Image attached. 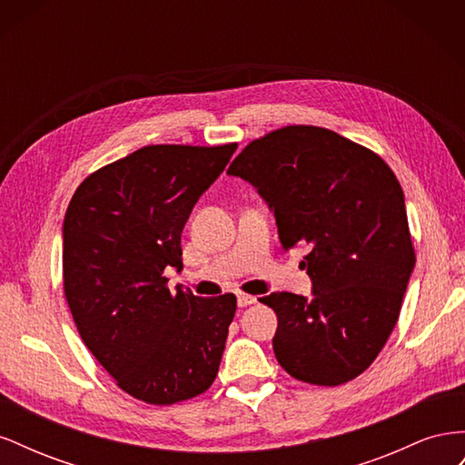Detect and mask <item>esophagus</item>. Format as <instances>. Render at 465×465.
<instances>
[{
    "label": "esophagus",
    "instance_id": "34e87169",
    "mask_svg": "<svg viewBox=\"0 0 465 465\" xmlns=\"http://www.w3.org/2000/svg\"><path fill=\"white\" fill-rule=\"evenodd\" d=\"M236 301H238V306L244 308V306H250L256 302V297H252V294H246V292H238L236 294Z\"/></svg>",
    "mask_w": 465,
    "mask_h": 465
}]
</instances>
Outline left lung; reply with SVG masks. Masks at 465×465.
Wrapping results in <instances>:
<instances>
[{"label":"left lung","mask_w":465,"mask_h":465,"mask_svg":"<svg viewBox=\"0 0 465 465\" xmlns=\"http://www.w3.org/2000/svg\"><path fill=\"white\" fill-rule=\"evenodd\" d=\"M227 174L258 190L285 250L308 244L312 299L272 292L273 351L301 382L340 386L367 371L400 318L415 267L403 190L371 149L316 125L248 143Z\"/></svg>","instance_id":"obj_1"}]
</instances>
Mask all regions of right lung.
I'll list each match as a JSON object with an SVG mask.
<instances>
[{"mask_svg":"<svg viewBox=\"0 0 465 465\" xmlns=\"http://www.w3.org/2000/svg\"><path fill=\"white\" fill-rule=\"evenodd\" d=\"M236 143L147 145L89 174L64 219V292L83 343L132 398L173 405L217 376L232 292L166 287L182 270V229Z\"/></svg>","mask_w":465,"mask_h":465,"instance_id":"add662e5","label":"right lung"}]
</instances>
